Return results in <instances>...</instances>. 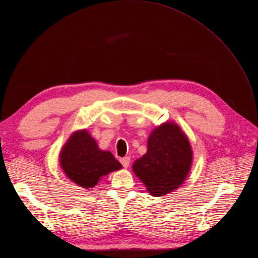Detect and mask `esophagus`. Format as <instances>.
<instances>
[{
  "label": "esophagus",
  "instance_id": "obj_1",
  "mask_svg": "<svg viewBox=\"0 0 258 258\" xmlns=\"http://www.w3.org/2000/svg\"><path fill=\"white\" fill-rule=\"evenodd\" d=\"M120 163L123 164L124 168H128L129 164H130V157H124V158H120Z\"/></svg>",
  "mask_w": 258,
  "mask_h": 258
}]
</instances>
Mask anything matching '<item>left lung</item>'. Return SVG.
Returning a JSON list of instances; mask_svg holds the SVG:
<instances>
[{
    "instance_id": "left-lung-1",
    "label": "left lung",
    "mask_w": 258,
    "mask_h": 258,
    "mask_svg": "<svg viewBox=\"0 0 258 258\" xmlns=\"http://www.w3.org/2000/svg\"><path fill=\"white\" fill-rule=\"evenodd\" d=\"M192 151L184 132L174 122H166L151 132L147 153L135 160L132 169L154 197L177 189L190 170Z\"/></svg>"
}]
</instances>
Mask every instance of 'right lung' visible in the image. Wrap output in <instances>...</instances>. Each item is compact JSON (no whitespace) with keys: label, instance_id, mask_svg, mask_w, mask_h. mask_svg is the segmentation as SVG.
<instances>
[{"label":"right lung","instance_id":"1","mask_svg":"<svg viewBox=\"0 0 258 258\" xmlns=\"http://www.w3.org/2000/svg\"><path fill=\"white\" fill-rule=\"evenodd\" d=\"M59 161L72 182L87 189L97 185L103 176L122 169L109 151L99 149L87 130H77L70 136Z\"/></svg>","mask_w":258,"mask_h":258}]
</instances>
